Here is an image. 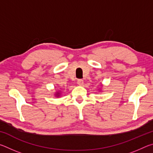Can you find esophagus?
I'll return each mask as SVG.
<instances>
[{
	"label": "esophagus",
	"instance_id": "1",
	"mask_svg": "<svg viewBox=\"0 0 153 153\" xmlns=\"http://www.w3.org/2000/svg\"><path fill=\"white\" fill-rule=\"evenodd\" d=\"M77 84L79 85V86H82L83 84H84V81H83L82 79H77Z\"/></svg>",
	"mask_w": 153,
	"mask_h": 153
}]
</instances>
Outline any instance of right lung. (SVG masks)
I'll use <instances>...</instances> for the list:
<instances>
[{"label": "right lung", "mask_w": 153, "mask_h": 153, "mask_svg": "<svg viewBox=\"0 0 153 153\" xmlns=\"http://www.w3.org/2000/svg\"><path fill=\"white\" fill-rule=\"evenodd\" d=\"M54 96H55V97H60L61 96V90L56 91L55 93V94H54Z\"/></svg>", "instance_id": "right-lung-1"}]
</instances>
